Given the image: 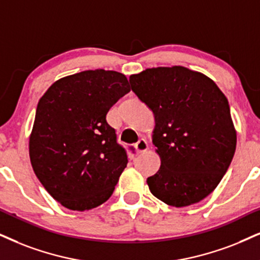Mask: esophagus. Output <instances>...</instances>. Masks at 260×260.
I'll list each match as a JSON object with an SVG mask.
<instances>
[{"mask_svg": "<svg viewBox=\"0 0 260 260\" xmlns=\"http://www.w3.org/2000/svg\"><path fill=\"white\" fill-rule=\"evenodd\" d=\"M134 147H136L137 153H141L145 152V151L149 149V145H147V141L145 139H139L134 144Z\"/></svg>", "mask_w": 260, "mask_h": 260, "instance_id": "obj_1", "label": "esophagus"}]
</instances>
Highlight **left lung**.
I'll return each mask as SVG.
<instances>
[{"label":"left lung","instance_id":"8db88e82","mask_svg":"<svg viewBox=\"0 0 260 260\" xmlns=\"http://www.w3.org/2000/svg\"><path fill=\"white\" fill-rule=\"evenodd\" d=\"M152 110V143L160 168L147 177L151 193L175 208L192 205L217 187L234 157L236 132L226 97L211 79L182 66L149 68L129 77Z\"/></svg>","mask_w":260,"mask_h":260}]
</instances>
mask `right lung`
Instances as JSON below:
<instances>
[{
	"mask_svg": "<svg viewBox=\"0 0 260 260\" xmlns=\"http://www.w3.org/2000/svg\"><path fill=\"white\" fill-rule=\"evenodd\" d=\"M129 91L122 73L84 71L55 81L39 100L29 159L44 188L64 208L85 211L113 194L128 156L107 114Z\"/></svg>",
	"mask_w": 260,
	"mask_h": 260,
	"instance_id": "add662e5",
	"label": "right lung"
}]
</instances>
